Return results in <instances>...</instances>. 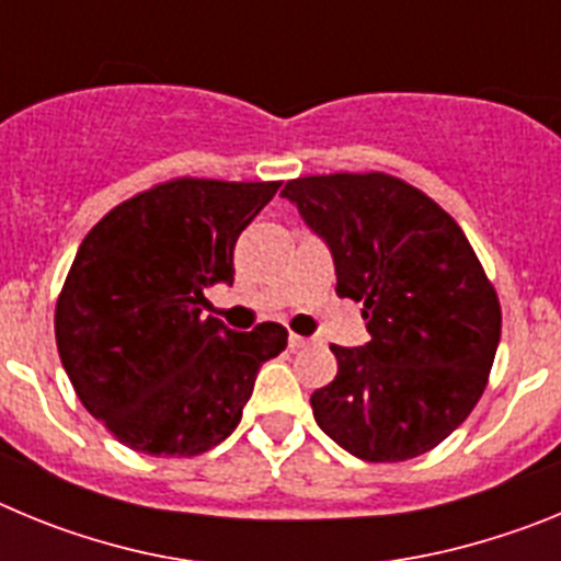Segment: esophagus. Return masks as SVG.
Listing matches in <instances>:
<instances>
[{
	"label": "esophagus",
	"instance_id": "34e87169",
	"mask_svg": "<svg viewBox=\"0 0 561 561\" xmlns=\"http://www.w3.org/2000/svg\"><path fill=\"white\" fill-rule=\"evenodd\" d=\"M306 345H309V340H306V336L289 334V348L291 351H300V348H306Z\"/></svg>",
	"mask_w": 561,
	"mask_h": 561
}]
</instances>
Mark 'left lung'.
I'll return each instance as SVG.
<instances>
[{"label":"left lung","mask_w":561,"mask_h":561,"mask_svg":"<svg viewBox=\"0 0 561 561\" xmlns=\"http://www.w3.org/2000/svg\"><path fill=\"white\" fill-rule=\"evenodd\" d=\"M334 257L336 295L362 304L370 340L331 345L336 376L311 393L331 440L374 463L430 453L483 396L500 342L497 291L463 230L388 173L286 182Z\"/></svg>","instance_id":"8db88e82"}]
</instances>
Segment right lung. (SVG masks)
I'll list each match as a JSON object with an SVG mask.
<instances>
[{
  "mask_svg": "<svg viewBox=\"0 0 561 561\" xmlns=\"http://www.w3.org/2000/svg\"><path fill=\"white\" fill-rule=\"evenodd\" d=\"M280 182L173 180L98 221L56 306L61 365L83 408L146 455L191 458L238 427L257 368L286 329L232 331L202 317L232 284V250Z\"/></svg>",
  "mask_w": 561,
  "mask_h": 561,
  "instance_id": "obj_1",
  "label": "right lung"
}]
</instances>
